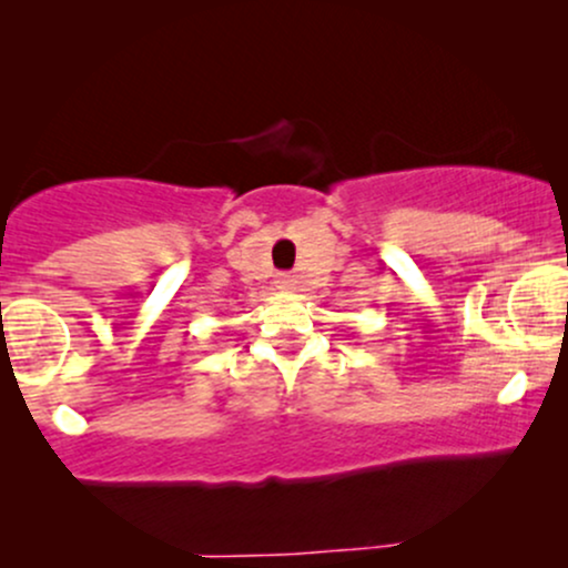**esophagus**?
I'll return each instance as SVG.
<instances>
[{
  "instance_id": "esophagus-1",
  "label": "esophagus",
  "mask_w": 568,
  "mask_h": 568,
  "mask_svg": "<svg viewBox=\"0 0 568 568\" xmlns=\"http://www.w3.org/2000/svg\"><path fill=\"white\" fill-rule=\"evenodd\" d=\"M275 283H277L280 291H296L298 280H296V275H291V272H283V275H277Z\"/></svg>"
}]
</instances>
